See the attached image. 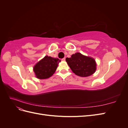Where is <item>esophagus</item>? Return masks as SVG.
Here are the masks:
<instances>
[{
	"mask_svg": "<svg viewBox=\"0 0 128 128\" xmlns=\"http://www.w3.org/2000/svg\"><path fill=\"white\" fill-rule=\"evenodd\" d=\"M66 60V58H64L63 59H62V61H64Z\"/></svg>",
	"mask_w": 128,
	"mask_h": 128,
	"instance_id": "esophagus-1",
	"label": "esophagus"
}]
</instances>
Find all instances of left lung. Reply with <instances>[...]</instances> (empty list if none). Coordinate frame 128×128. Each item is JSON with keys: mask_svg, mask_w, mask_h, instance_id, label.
<instances>
[{"mask_svg": "<svg viewBox=\"0 0 128 128\" xmlns=\"http://www.w3.org/2000/svg\"><path fill=\"white\" fill-rule=\"evenodd\" d=\"M66 61L72 72L77 76L88 77L96 70V62L94 58L82 54L80 53L74 54L71 58H67Z\"/></svg>", "mask_w": 128, "mask_h": 128, "instance_id": "8db88e82", "label": "left lung"}]
</instances>
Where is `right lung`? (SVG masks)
I'll return each instance as SVG.
<instances>
[{
	"label": "right lung",
	"mask_w": 128,
	"mask_h": 128,
	"mask_svg": "<svg viewBox=\"0 0 128 128\" xmlns=\"http://www.w3.org/2000/svg\"><path fill=\"white\" fill-rule=\"evenodd\" d=\"M60 61L58 58L45 56L34 67V72L37 78L42 80L48 78L52 76Z\"/></svg>",
	"instance_id": "right-lung-1"
}]
</instances>
